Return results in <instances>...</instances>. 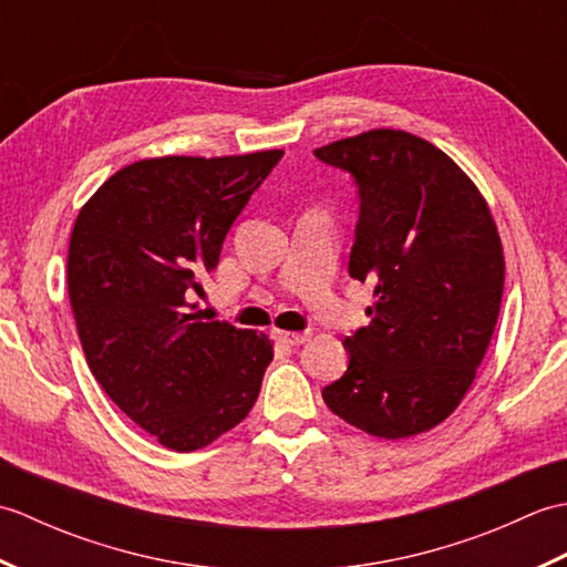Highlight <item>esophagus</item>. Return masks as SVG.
<instances>
[{"instance_id": "esophagus-1", "label": "esophagus", "mask_w": 567, "mask_h": 567, "mask_svg": "<svg viewBox=\"0 0 567 567\" xmlns=\"http://www.w3.org/2000/svg\"><path fill=\"white\" fill-rule=\"evenodd\" d=\"M272 339L282 346H299L309 339L307 331H275Z\"/></svg>"}]
</instances>
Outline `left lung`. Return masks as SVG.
Masks as SVG:
<instances>
[{
  "mask_svg": "<svg viewBox=\"0 0 567 567\" xmlns=\"http://www.w3.org/2000/svg\"><path fill=\"white\" fill-rule=\"evenodd\" d=\"M315 155L358 187L348 272L375 297L368 327L343 341L346 372L321 396L372 436L424 433L461 404L495 333L497 226L461 167L406 131L375 128Z\"/></svg>",
  "mask_w": 567,
  "mask_h": 567,
  "instance_id": "obj_1",
  "label": "left lung"
}]
</instances>
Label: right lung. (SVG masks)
<instances>
[{"mask_svg":"<svg viewBox=\"0 0 567 567\" xmlns=\"http://www.w3.org/2000/svg\"><path fill=\"white\" fill-rule=\"evenodd\" d=\"M282 151L138 161L80 209L68 295L102 390L165 449H204L256 404L272 343L189 315L187 297Z\"/></svg>","mask_w":567,"mask_h":567,"instance_id":"right-lung-1","label":"right lung"}]
</instances>
